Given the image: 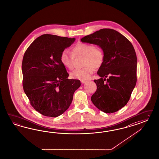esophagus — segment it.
<instances>
[{
  "mask_svg": "<svg viewBox=\"0 0 159 159\" xmlns=\"http://www.w3.org/2000/svg\"><path fill=\"white\" fill-rule=\"evenodd\" d=\"M86 82V80H81V83H84Z\"/></svg>",
  "mask_w": 159,
  "mask_h": 159,
  "instance_id": "obj_1",
  "label": "esophagus"
}]
</instances>
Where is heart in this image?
<instances>
[{"label": "heart", "mask_w": 159, "mask_h": 159, "mask_svg": "<svg viewBox=\"0 0 159 159\" xmlns=\"http://www.w3.org/2000/svg\"><path fill=\"white\" fill-rule=\"evenodd\" d=\"M77 56H84L83 66L85 67L73 70L70 76L73 79L80 80L89 79L94 72V67H101L104 61V53L102 49L84 43H76L72 48V53L67 50L62 51L61 53L60 60L65 67L72 69L75 57Z\"/></svg>", "instance_id": "heart-1"}]
</instances>
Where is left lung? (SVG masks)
I'll return each mask as SVG.
<instances>
[{
	"label": "left lung",
	"instance_id": "8db88e82",
	"mask_svg": "<svg viewBox=\"0 0 159 159\" xmlns=\"http://www.w3.org/2000/svg\"><path fill=\"white\" fill-rule=\"evenodd\" d=\"M80 40L98 45L104 53V63L97 72L101 78L94 80L97 88L92 102L106 113L120 110L129 100L137 80V58L132 44L110 29H101Z\"/></svg>",
	"mask_w": 159,
	"mask_h": 159
}]
</instances>
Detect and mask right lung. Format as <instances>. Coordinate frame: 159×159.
Masks as SVG:
<instances>
[{
	"label": "right lung",
	"instance_id": "obj_1",
	"mask_svg": "<svg viewBox=\"0 0 159 159\" xmlns=\"http://www.w3.org/2000/svg\"><path fill=\"white\" fill-rule=\"evenodd\" d=\"M75 38L43 34L27 49L22 62L23 87L31 105L42 115L61 116L72 103L79 80L68 79L60 60L61 53Z\"/></svg>",
	"mask_w": 159,
	"mask_h": 159
}]
</instances>
